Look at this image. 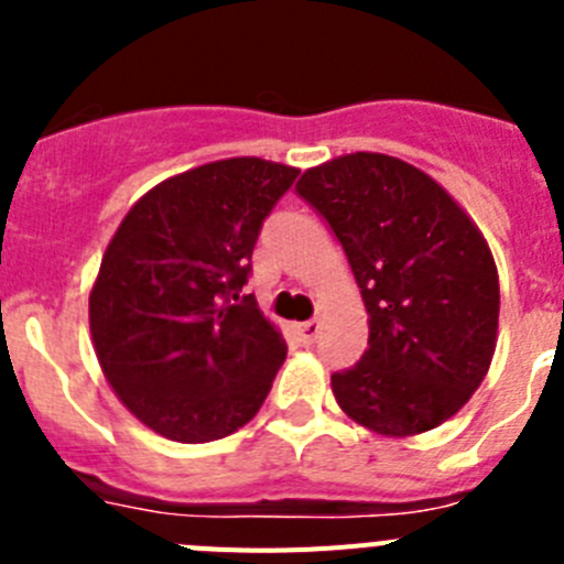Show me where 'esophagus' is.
I'll return each instance as SVG.
<instances>
[{
  "label": "esophagus",
  "instance_id": "1",
  "mask_svg": "<svg viewBox=\"0 0 564 564\" xmlns=\"http://www.w3.org/2000/svg\"><path fill=\"white\" fill-rule=\"evenodd\" d=\"M296 333H299V338H302V344H313L318 338V333H322V325H318L316 318H311V322H302V325H296Z\"/></svg>",
  "mask_w": 564,
  "mask_h": 564
}]
</instances>
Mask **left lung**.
I'll return each instance as SVG.
<instances>
[{
	"label": "left lung",
	"mask_w": 564,
	"mask_h": 564,
	"mask_svg": "<svg viewBox=\"0 0 564 564\" xmlns=\"http://www.w3.org/2000/svg\"><path fill=\"white\" fill-rule=\"evenodd\" d=\"M341 242L370 338L333 372L356 423L410 437L449 421L486 378L500 282L480 228L426 172L378 152L341 154L296 183Z\"/></svg>",
	"instance_id": "obj_1"
}]
</instances>
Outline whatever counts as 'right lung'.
<instances>
[{
    "label": "right lung",
    "instance_id": "1",
    "mask_svg": "<svg viewBox=\"0 0 564 564\" xmlns=\"http://www.w3.org/2000/svg\"><path fill=\"white\" fill-rule=\"evenodd\" d=\"M299 169L228 158L158 183L129 208L89 291V333L115 395L177 443L246 426L288 356L253 296L259 228Z\"/></svg>",
    "mask_w": 564,
    "mask_h": 564
}]
</instances>
